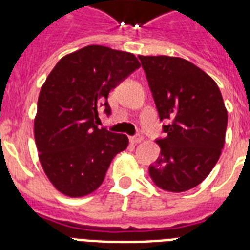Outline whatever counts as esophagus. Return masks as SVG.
Returning a JSON list of instances; mask_svg holds the SVG:
<instances>
[{"mask_svg":"<svg viewBox=\"0 0 250 250\" xmlns=\"http://www.w3.org/2000/svg\"><path fill=\"white\" fill-rule=\"evenodd\" d=\"M143 139H144V136H143L141 133H136V135H133V136L129 137V141L133 143V144H139V143L143 141Z\"/></svg>","mask_w":250,"mask_h":250,"instance_id":"esophagus-1","label":"esophagus"}]
</instances>
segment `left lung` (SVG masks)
Instances as JSON below:
<instances>
[{"instance_id":"left-lung-1","label":"left lung","mask_w":250,"mask_h":250,"mask_svg":"<svg viewBox=\"0 0 250 250\" xmlns=\"http://www.w3.org/2000/svg\"><path fill=\"white\" fill-rule=\"evenodd\" d=\"M154 98L165 137L161 156L149 166L153 183L167 192L198 186L219 160L227 110L211 78L176 57L139 56Z\"/></svg>"}]
</instances>
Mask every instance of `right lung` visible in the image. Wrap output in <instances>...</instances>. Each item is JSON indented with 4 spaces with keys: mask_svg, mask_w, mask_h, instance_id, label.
I'll use <instances>...</instances> for the list:
<instances>
[{
    "mask_svg": "<svg viewBox=\"0 0 250 250\" xmlns=\"http://www.w3.org/2000/svg\"><path fill=\"white\" fill-rule=\"evenodd\" d=\"M140 67L131 53L89 45L56 64L37 101L35 140L41 166L61 193L82 197L101 186L123 133L100 128V113L111 114L110 90Z\"/></svg>",
    "mask_w": 250,
    "mask_h": 250,
    "instance_id": "1",
    "label": "right lung"
}]
</instances>
